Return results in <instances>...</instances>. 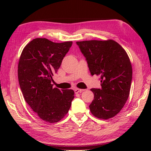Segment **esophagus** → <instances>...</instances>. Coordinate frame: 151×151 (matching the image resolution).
I'll list each match as a JSON object with an SVG mask.
<instances>
[{"label":"esophagus","instance_id":"obj_1","mask_svg":"<svg viewBox=\"0 0 151 151\" xmlns=\"http://www.w3.org/2000/svg\"><path fill=\"white\" fill-rule=\"evenodd\" d=\"M83 91H84V89L76 88V89H75V93H81V92H82Z\"/></svg>","mask_w":151,"mask_h":151}]
</instances>
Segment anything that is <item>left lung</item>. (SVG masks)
<instances>
[{
  "instance_id": "1",
  "label": "left lung",
  "mask_w": 151,
  "mask_h": 151,
  "mask_svg": "<svg viewBox=\"0 0 151 151\" xmlns=\"http://www.w3.org/2000/svg\"><path fill=\"white\" fill-rule=\"evenodd\" d=\"M87 60L91 75L101 76V89H91L94 99L89 106L91 114L101 119L115 116L130 94L132 68L126 51L116 41H77Z\"/></svg>"
}]
</instances>
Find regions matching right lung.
Listing matches in <instances>:
<instances>
[{"instance_id":"right-lung-1","label":"right lung","mask_w":151,"mask_h":151,"mask_svg":"<svg viewBox=\"0 0 151 151\" xmlns=\"http://www.w3.org/2000/svg\"><path fill=\"white\" fill-rule=\"evenodd\" d=\"M72 43L36 38L24 47L19 60L18 79L24 100L47 123H57L65 117L75 97L73 89L60 90L51 84Z\"/></svg>"}]
</instances>
